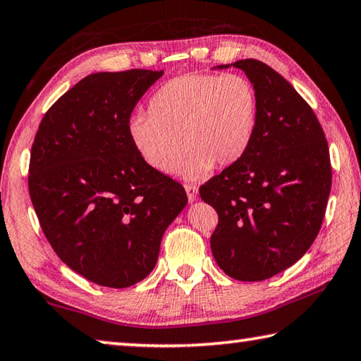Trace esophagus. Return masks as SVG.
I'll use <instances>...</instances> for the list:
<instances>
[{
	"mask_svg": "<svg viewBox=\"0 0 361 361\" xmlns=\"http://www.w3.org/2000/svg\"><path fill=\"white\" fill-rule=\"evenodd\" d=\"M185 189H186L189 202H194L195 197H197V191H199L197 186H195V185H185Z\"/></svg>",
	"mask_w": 361,
	"mask_h": 361,
	"instance_id": "obj_1",
	"label": "esophagus"
}]
</instances>
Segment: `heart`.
<instances>
[{
	"mask_svg": "<svg viewBox=\"0 0 361 361\" xmlns=\"http://www.w3.org/2000/svg\"><path fill=\"white\" fill-rule=\"evenodd\" d=\"M148 109L149 114L129 121L133 146L152 170L166 175L176 169L186 148L191 149L180 170L186 180L202 178L215 164L239 162L258 124L256 90L240 75L173 78L156 90Z\"/></svg>",
	"mask_w": 361,
	"mask_h": 361,
	"instance_id": "b5f03b06",
	"label": "heart"
}]
</instances>
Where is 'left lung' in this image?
Returning a JSON list of instances; mask_svg holds the SVG:
<instances>
[{
  "instance_id": "8db88e82",
  "label": "left lung",
  "mask_w": 361,
  "mask_h": 361,
  "mask_svg": "<svg viewBox=\"0 0 361 361\" xmlns=\"http://www.w3.org/2000/svg\"><path fill=\"white\" fill-rule=\"evenodd\" d=\"M231 65L253 84L258 124L247 154L199 194L218 213L210 247L219 269L242 282H261L312 245L331 191V164L319 119L283 76L255 59Z\"/></svg>"
}]
</instances>
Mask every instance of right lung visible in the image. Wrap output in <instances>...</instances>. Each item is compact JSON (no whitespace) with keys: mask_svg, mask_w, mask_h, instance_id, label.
<instances>
[{"mask_svg":"<svg viewBox=\"0 0 361 361\" xmlns=\"http://www.w3.org/2000/svg\"><path fill=\"white\" fill-rule=\"evenodd\" d=\"M164 71L94 73L49 108L30 156L28 191L41 229L66 266L97 285L127 288L154 269L185 189L152 170L129 121Z\"/></svg>","mask_w":361,"mask_h":361,"instance_id":"1","label":"right lung"}]
</instances>
